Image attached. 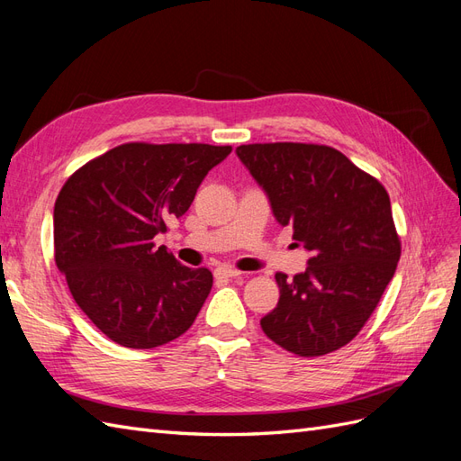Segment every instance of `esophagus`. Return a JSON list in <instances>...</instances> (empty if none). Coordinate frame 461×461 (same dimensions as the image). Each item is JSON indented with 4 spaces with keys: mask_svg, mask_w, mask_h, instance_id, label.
<instances>
[{
    "mask_svg": "<svg viewBox=\"0 0 461 461\" xmlns=\"http://www.w3.org/2000/svg\"><path fill=\"white\" fill-rule=\"evenodd\" d=\"M214 275H216L218 278H235V276H240L241 273H240V270L231 268V267H218V268L214 270Z\"/></svg>",
    "mask_w": 461,
    "mask_h": 461,
    "instance_id": "1",
    "label": "esophagus"
}]
</instances>
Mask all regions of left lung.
<instances>
[{"instance_id": "1", "label": "left lung", "mask_w": 461, "mask_h": 461, "mask_svg": "<svg viewBox=\"0 0 461 461\" xmlns=\"http://www.w3.org/2000/svg\"><path fill=\"white\" fill-rule=\"evenodd\" d=\"M263 188L282 228L310 253L261 320L265 335L298 357H321L358 335L393 278L401 243L392 203L374 176L343 153L315 144H249L235 149Z\"/></svg>"}]
</instances>
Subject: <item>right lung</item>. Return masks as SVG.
<instances>
[{"instance_id": "add662e5", "label": "right lung", "mask_w": 461, "mask_h": 461, "mask_svg": "<svg viewBox=\"0 0 461 461\" xmlns=\"http://www.w3.org/2000/svg\"><path fill=\"white\" fill-rule=\"evenodd\" d=\"M231 153L208 144H122L86 163L54 204V257L76 303L101 333L128 348L181 337L212 288L156 247L200 183Z\"/></svg>"}]
</instances>
